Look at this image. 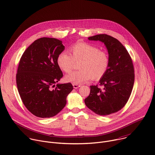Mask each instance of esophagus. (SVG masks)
<instances>
[{
  "label": "esophagus",
  "instance_id": "esophagus-1",
  "mask_svg": "<svg viewBox=\"0 0 155 155\" xmlns=\"http://www.w3.org/2000/svg\"><path fill=\"white\" fill-rule=\"evenodd\" d=\"M73 86L75 88V89H77L79 87H80V85L79 84H73Z\"/></svg>",
  "mask_w": 155,
  "mask_h": 155
}]
</instances>
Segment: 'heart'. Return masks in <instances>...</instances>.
Returning a JSON list of instances; mask_svg holds the SVG:
<instances>
[{
  "mask_svg": "<svg viewBox=\"0 0 155 155\" xmlns=\"http://www.w3.org/2000/svg\"><path fill=\"white\" fill-rule=\"evenodd\" d=\"M71 54L63 51L57 58V64L59 68L65 73H70L74 68L75 62H80L78 69L66 75V81L73 84H81L91 78L98 80L106 74L109 65L108 54L87 43H78L70 49Z\"/></svg>",
  "mask_w": 155,
  "mask_h": 155,
  "instance_id": "heart-1",
  "label": "heart"
}]
</instances>
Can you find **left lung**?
Returning a JSON list of instances; mask_svg holds the SVG:
<instances>
[{"label": "left lung", "instance_id": "1", "mask_svg": "<svg viewBox=\"0 0 155 155\" xmlns=\"http://www.w3.org/2000/svg\"><path fill=\"white\" fill-rule=\"evenodd\" d=\"M88 39L104 43L110 61L106 74L99 80L102 87L90 86V93L84 103L99 115L116 113L126 105L133 88L135 77L132 59L122 43L112 36L99 34Z\"/></svg>", "mask_w": 155, "mask_h": 155}]
</instances>
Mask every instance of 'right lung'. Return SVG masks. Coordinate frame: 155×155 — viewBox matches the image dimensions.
<instances>
[{
    "instance_id": "1",
    "label": "right lung",
    "mask_w": 155,
    "mask_h": 155,
    "mask_svg": "<svg viewBox=\"0 0 155 155\" xmlns=\"http://www.w3.org/2000/svg\"><path fill=\"white\" fill-rule=\"evenodd\" d=\"M64 49L62 41L42 37L35 40L20 59L16 78L18 90L25 107L37 117L57 115L74 89L71 83L57 84L53 89L63 76L57 58Z\"/></svg>"
}]
</instances>
